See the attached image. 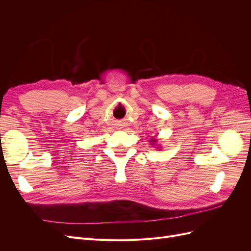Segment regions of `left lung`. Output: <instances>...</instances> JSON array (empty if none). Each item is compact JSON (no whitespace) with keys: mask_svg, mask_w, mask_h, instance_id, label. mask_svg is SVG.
<instances>
[{"mask_svg":"<svg viewBox=\"0 0 251 251\" xmlns=\"http://www.w3.org/2000/svg\"><path fill=\"white\" fill-rule=\"evenodd\" d=\"M150 142H151V146H157V139H155V138L151 139V140H150Z\"/></svg>","mask_w":251,"mask_h":251,"instance_id":"left-lung-1","label":"left lung"}]
</instances>
